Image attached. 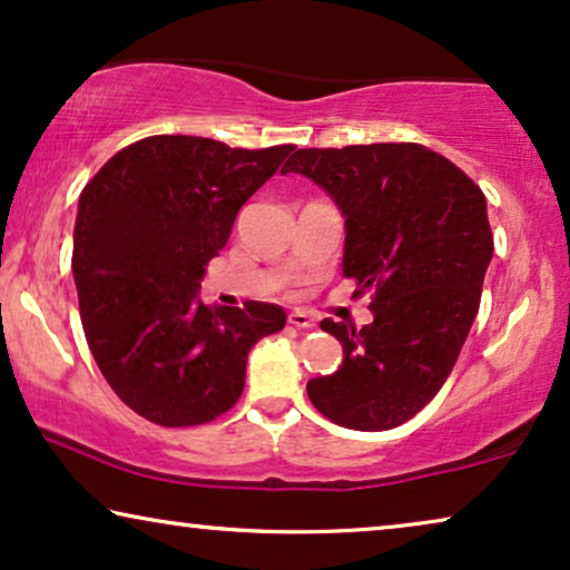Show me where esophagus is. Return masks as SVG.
<instances>
[{"instance_id":"1","label":"esophagus","mask_w":570,"mask_h":570,"mask_svg":"<svg viewBox=\"0 0 570 570\" xmlns=\"http://www.w3.org/2000/svg\"><path fill=\"white\" fill-rule=\"evenodd\" d=\"M287 324L298 326V330H311V326H316L314 318H311L306 311H301V308H295V311H291V314H287Z\"/></svg>"}]
</instances>
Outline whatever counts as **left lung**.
<instances>
[{
    "instance_id": "left-lung-1",
    "label": "left lung",
    "mask_w": 570,
    "mask_h": 570,
    "mask_svg": "<svg viewBox=\"0 0 570 570\" xmlns=\"http://www.w3.org/2000/svg\"><path fill=\"white\" fill-rule=\"evenodd\" d=\"M283 174L330 194L345 217L342 275L376 291L363 330L322 322L342 365L308 381V400L353 431L407 423L439 394L478 316L493 259L485 194L415 142L295 150Z\"/></svg>"
}]
</instances>
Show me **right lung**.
I'll return each instance as SVG.
<instances>
[{
    "label": "right lung",
    "instance_id": "add662e5",
    "mask_svg": "<svg viewBox=\"0 0 570 570\" xmlns=\"http://www.w3.org/2000/svg\"><path fill=\"white\" fill-rule=\"evenodd\" d=\"M291 153L158 135L116 153L82 189L72 275L85 340L116 396L150 423L228 412L252 347L285 326L275 303L205 306L199 283L238 209Z\"/></svg>",
    "mask_w": 570,
    "mask_h": 570
}]
</instances>
